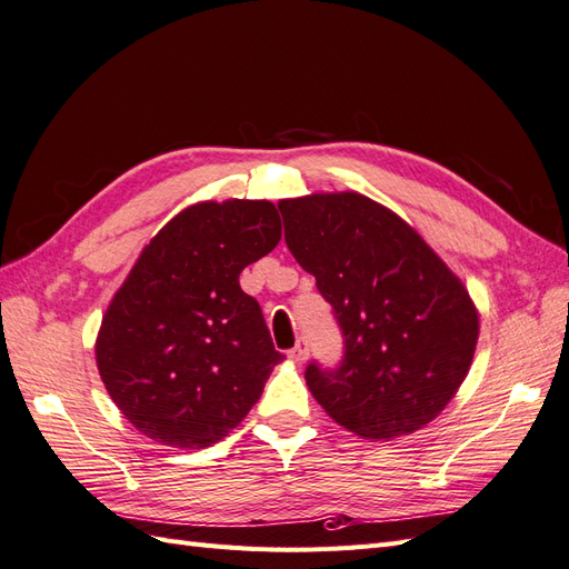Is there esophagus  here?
<instances>
[{"instance_id":"34e87169","label":"esophagus","mask_w":569,"mask_h":569,"mask_svg":"<svg viewBox=\"0 0 569 569\" xmlns=\"http://www.w3.org/2000/svg\"><path fill=\"white\" fill-rule=\"evenodd\" d=\"M289 358H295V360H299V363H303V360L308 358V343H306V339H299L297 347L289 349Z\"/></svg>"}]
</instances>
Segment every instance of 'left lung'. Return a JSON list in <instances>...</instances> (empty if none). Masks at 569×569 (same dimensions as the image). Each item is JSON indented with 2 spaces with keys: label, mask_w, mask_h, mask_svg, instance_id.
I'll return each mask as SVG.
<instances>
[{
  "label": "left lung",
  "mask_w": 569,
  "mask_h": 569,
  "mask_svg": "<svg viewBox=\"0 0 569 569\" xmlns=\"http://www.w3.org/2000/svg\"><path fill=\"white\" fill-rule=\"evenodd\" d=\"M284 242L343 337L339 366H306L335 422L393 439L432 422L470 370L479 318L468 289L408 222L341 192L284 199Z\"/></svg>",
  "instance_id": "left-lung-1"
}]
</instances>
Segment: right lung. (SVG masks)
<instances>
[{
	"instance_id": "1",
	"label": "right lung",
	"mask_w": 569,
	"mask_h": 569,
	"mask_svg": "<svg viewBox=\"0 0 569 569\" xmlns=\"http://www.w3.org/2000/svg\"><path fill=\"white\" fill-rule=\"evenodd\" d=\"M270 201L189 206L144 247L97 337L120 412L149 439L206 449L247 418L284 358L239 272L278 247Z\"/></svg>"
}]
</instances>
